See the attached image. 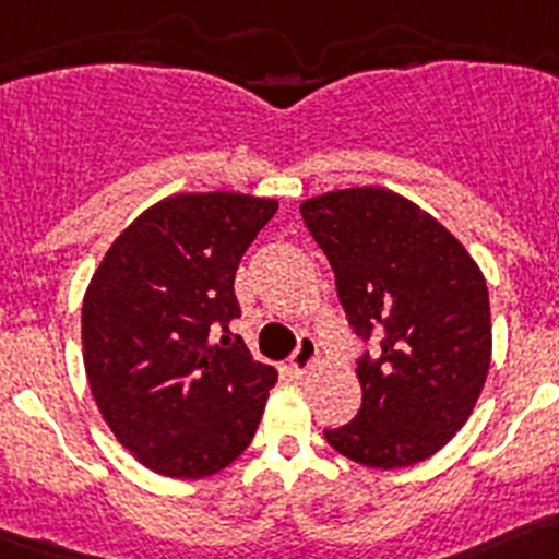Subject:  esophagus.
<instances>
[{
	"label": "esophagus",
	"instance_id": "34e87169",
	"mask_svg": "<svg viewBox=\"0 0 559 559\" xmlns=\"http://www.w3.org/2000/svg\"><path fill=\"white\" fill-rule=\"evenodd\" d=\"M314 360H318V343H314L312 337H300L298 348H295L293 354V371L295 373H307L309 368L314 366Z\"/></svg>",
	"mask_w": 559,
	"mask_h": 559
}]
</instances>
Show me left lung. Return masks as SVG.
Instances as JSON below:
<instances>
[{
  "instance_id": "obj_1",
  "label": "left lung",
  "mask_w": 559,
  "mask_h": 559,
  "mask_svg": "<svg viewBox=\"0 0 559 559\" xmlns=\"http://www.w3.org/2000/svg\"><path fill=\"white\" fill-rule=\"evenodd\" d=\"M334 270L357 337L380 334V357L357 360L360 414L323 430L340 455L377 469L439 453L473 414L492 357L489 293L464 245L388 188H346L300 205Z\"/></svg>"
}]
</instances>
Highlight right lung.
<instances>
[{
  "mask_svg": "<svg viewBox=\"0 0 559 559\" xmlns=\"http://www.w3.org/2000/svg\"><path fill=\"white\" fill-rule=\"evenodd\" d=\"M275 211V199L247 193H174L120 233L86 286L92 396L120 444L154 473H219L259 430L278 371L230 337L241 314L233 281Z\"/></svg>",
  "mask_w": 559,
  "mask_h": 559,
  "instance_id": "add662e5",
  "label": "right lung"
}]
</instances>
